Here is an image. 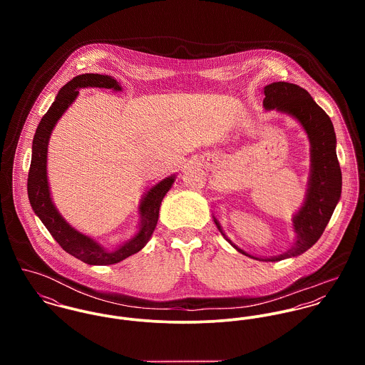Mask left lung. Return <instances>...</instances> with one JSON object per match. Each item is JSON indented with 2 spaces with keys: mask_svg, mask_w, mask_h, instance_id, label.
<instances>
[{
  "mask_svg": "<svg viewBox=\"0 0 365 365\" xmlns=\"http://www.w3.org/2000/svg\"><path fill=\"white\" fill-rule=\"evenodd\" d=\"M262 105L297 119L311 143V174L305 202L292 217L295 242L285 253L274 257H256L239 249L215 223L222 236L242 255L255 260L279 261L297 257L311 249L327 226L341 195V170L336 155V133L327 113L313 101L311 94L297 84L278 81L264 87Z\"/></svg>",
  "mask_w": 365,
  "mask_h": 365,
  "instance_id": "1",
  "label": "left lung"
}]
</instances>
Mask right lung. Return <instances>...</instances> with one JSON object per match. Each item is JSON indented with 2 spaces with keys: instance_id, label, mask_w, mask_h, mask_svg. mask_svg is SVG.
Returning a JSON list of instances; mask_svg holds the SVG:
<instances>
[{
  "instance_id": "obj_1",
  "label": "right lung",
  "mask_w": 365,
  "mask_h": 365,
  "mask_svg": "<svg viewBox=\"0 0 365 365\" xmlns=\"http://www.w3.org/2000/svg\"><path fill=\"white\" fill-rule=\"evenodd\" d=\"M87 87H98L108 90L112 88L113 91H122V87L113 77L91 73L76 76L71 81L60 88L54 103L43 115L34 136L32 160L28 174V197L31 207L64 252L90 265H109L128 259L148 245L156 229L161 201L171 188L175 175L173 174L170 177H165L155 187H152L148 194H145L139 205L140 223L136 235L115 249L105 247L93 237L83 235L71 225H68L54 207L51 197L46 170L48 145L57 120L77 98L78 90Z\"/></svg>"
}]
</instances>
